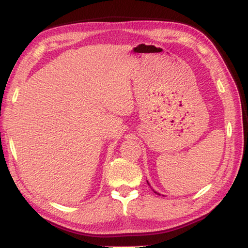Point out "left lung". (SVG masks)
<instances>
[{
  "instance_id": "obj_1",
  "label": "left lung",
  "mask_w": 248,
  "mask_h": 248,
  "mask_svg": "<svg viewBox=\"0 0 248 248\" xmlns=\"http://www.w3.org/2000/svg\"><path fill=\"white\" fill-rule=\"evenodd\" d=\"M147 184H148V182H147ZM148 185H150V184H148ZM154 193H155V194H157V195H161V194L157 193V192H155V190H154Z\"/></svg>"
}]
</instances>
